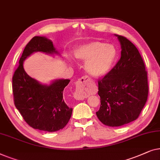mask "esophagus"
<instances>
[{
	"instance_id": "esophagus-1",
	"label": "esophagus",
	"mask_w": 160,
	"mask_h": 160,
	"mask_svg": "<svg viewBox=\"0 0 160 160\" xmlns=\"http://www.w3.org/2000/svg\"><path fill=\"white\" fill-rule=\"evenodd\" d=\"M87 77H82L76 82V91L74 93V98L76 100H82L85 98V93H86V85L88 82Z\"/></svg>"
}]
</instances>
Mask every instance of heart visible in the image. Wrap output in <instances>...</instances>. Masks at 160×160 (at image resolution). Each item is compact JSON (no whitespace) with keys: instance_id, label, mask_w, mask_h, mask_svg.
<instances>
[{"instance_id":"b5f03b06","label":"heart","mask_w":160,"mask_h":160,"mask_svg":"<svg viewBox=\"0 0 160 160\" xmlns=\"http://www.w3.org/2000/svg\"><path fill=\"white\" fill-rule=\"evenodd\" d=\"M74 57L85 62V72L90 77L98 79L111 72L118 58V51L112 44L90 41L78 46L74 51Z\"/></svg>"}]
</instances>
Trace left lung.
I'll use <instances>...</instances> for the list:
<instances>
[{
    "instance_id": "1",
    "label": "left lung",
    "mask_w": 160,
    "mask_h": 160,
    "mask_svg": "<svg viewBox=\"0 0 160 160\" xmlns=\"http://www.w3.org/2000/svg\"><path fill=\"white\" fill-rule=\"evenodd\" d=\"M121 46V57L111 72L98 80L101 105L96 112L105 125L118 127L136 120L147 101L148 86L144 62L136 46L114 35Z\"/></svg>"
}]
</instances>
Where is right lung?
I'll return each instance as SVG.
<instances>
[{"label": "right lung", "mask_w": 160, "mask_h": 160, "mask_svg": "<svg viewBox=\"0 0 160 160\" xmlns=\"http://www.w3.org/2000/svg\"><path fill=\"white\" fill-rule=\"evenodd\" d=\"M35 52L59 55L53 42L46 37L35 36L27 44L13 74V94L14 104L24 120L31 127L47 132L64 128L72 113L63 98L68 79H56L49 85L42 84L29 76L24 69V62Z\"/></svg>", "instance_id": "right-lung-1"}]
</instances>
